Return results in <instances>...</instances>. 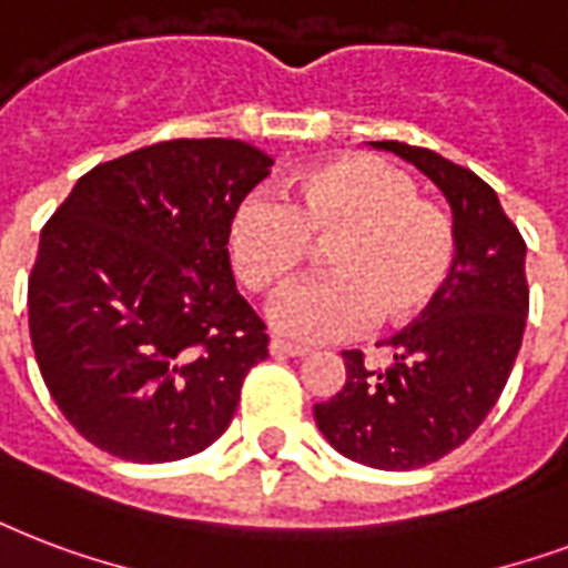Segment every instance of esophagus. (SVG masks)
<instances>
[{"mask_svg": "<svg viewBox=\"0 0 568 568\" xmlns=\"http://www.w3.org/2000/svg\"><path fill=\"white\" fill-rule=\"evenodd\" d=\"M271 354H274V357H306L310 348H303V345H294V342L285 339H271Z\"/></svg>", "mask_w": 568, "mask_h": 568, "instance_id": "obj_1", "label": "esophagus"}]
</instances>
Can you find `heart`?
<instances>
[{
	"mask_svg": "<svg viewBox=\"0 0 568 568\" xmlns=\"http://www.w3.org/2000/svg\"><path fill=\"white\" fill-rule=\"evenodd\" d=\"M327 244L333 274L294 285L271 303V324L303 342L345 339L378 315H426L456 267L453 220L417 181L375 154H345L306 169L288 202L255 190L229 223V255L253 292H276Z\"/></svg>",
	"mask_w": 568,
	"mask_h": 568,
	"instance_id": "b5f03b06",
	"label": "heart"
}]
</instances>
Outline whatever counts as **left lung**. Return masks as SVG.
Returning <instances> with one entry per match:
<instances>
[{"mask_svg": "<svg viewBox=\"0 0 568 568\" xmlns=\"http://www.w3.org/2000/svg\"><path fill=\"white\" fill-rule=\"evenodd\" d=\"M372 145L414 163L447 196L456 267L435 306L387 342V369H366L357 348L342 352L345 384L315 405V423L342 456L414 470L462 447L500 399L530 306L527 244L470 169L405 142Z\"/></svg>", "mask_w": 568, "mask_h": 568, "instance_id": "8db88e82", "label": "left lung"}]
</instances>
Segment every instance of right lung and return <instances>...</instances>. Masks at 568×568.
Returning <instances> with one entry per match:
<instances>
[{
	"mask_svg": "<svg viewBox=\"0 0 568 568\" xmlns=\"http://www.w3.org/2000/svg\"><path fill=\"white\" fill-rule=\"evenodd\" d=\"M274 160L241 140H169L85 172L41 229L29 333L82 438L175 462L235 417L265 322L237 294L229 223Z\"/></svg>",
	"mask_w": 568,
	"mask_h": 568,
	"instance_id": "right-lung-1",
	"label": "right lung"
}]
</instances>
